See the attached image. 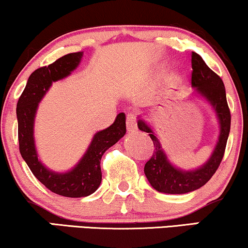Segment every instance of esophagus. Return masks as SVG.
<instances>
[{
  "label": "esophagus",
  "mask_w": 248,
  "mask_h": 248,
  "mask_svg": "<svg viewBox=\"0 0 248 248\" xmlns=\"http://www.w3.org/2000/svg\"><path fill=\"white\" fill-rule=\"evenodd\" d=\"M126 129L127 132H133L137 129V122H136V115L134 114H127L126 116Z\"/></svg>",
  "instance_id": "obj_1"
}]
</instances>
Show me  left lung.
Returning a JSON list of instances; mask_svg holds the SVG:
<instances>
[{"label": "left lung", "instance_id": "8db88e82", "mask_svg": "<svg viewBox=\"0 0 248 248\" xmlns=\"http://www.w3.org/2000/svg\"><path fill=\"white\" fill-rule=\"evenodd\" d=\"M192 79L191 85L194 88L192 96L202 97L215 112L219 125V133L212 154L202 166L192 170L180 169L171 163L162 143L152 129L151 125L141 116L138 117L140 131L148 133L154 143V153L145 164V175L149 184L157 192L167 194H185L195 191L206 184L216 172L224 155L225 146L230 133L231 115L227 102V94L222 79L204 63L202 57L192 53Z\"/></svg>", "mask_w": 248, "mask_h": 248}]
</instances>
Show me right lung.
Wrapping results in <instances>:
<instances>
[{"label":"right lung","instance_id":"1","mask_svg":"<svg viewBox=\"0 0 248 248\" xmlns=\"http://www.w3.org/2000/svg\"><path fill=\"white\" fill-rule=\"evenodd\" d=\"M84 51L61 57L48 66L35 70L17 103L18 140L21 157L26 162L35 178L54 193L68 198L88 197L99 188L102 180L100 161L109 147L123 138L126 132L125 114L121 112L114 124L96 132L86 152L72 169L64 172L50 170L40 160L34 139V122L39 103L44 99L53 82L69 77L78 68Z\"/></svg>","mask_w":248,"mask_h":248}]
</instances>
